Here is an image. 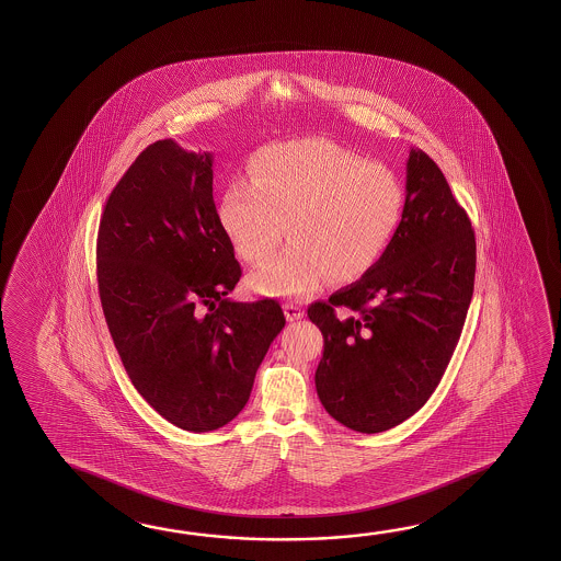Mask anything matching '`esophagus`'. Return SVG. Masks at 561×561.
<instances>
[{"mask_svg":"<svg viewBox=\"0 0 561 561\" xmlns=\"http://www.w3.org/2000/svg\"><path fill=\"white\" fill-rule=\"evenodd\" d=\"M283 309H285L286 321H298V319L305 317V309L300 305H295V302H286Z\"/></svg>","mask_w":561,"mask_h":561,"instance_id":"34e87169","label":"esophagus"}]
</instances>
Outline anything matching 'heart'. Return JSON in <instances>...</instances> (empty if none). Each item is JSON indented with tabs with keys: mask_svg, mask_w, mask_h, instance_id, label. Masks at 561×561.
I'll list each match as a JSON object with an SVG mask.
<instances>
[{
	"mask_svg": "<svg viewBox=\"0 0 561 561\" xmlns=\"http://www.w3.org/2000/svg\"><path fill=\"white\" fill-rule=\"evenodd\" d=\"M405 213L403 182L381 164L327 138L268 144L251 162V179L228 182L220 220L240 256L263 264L251 276L263 295L307 297L331 276L348 283L387 251Z\"/></svg>",
	"mask_w": 561,
	"mask_h": 561,
	"instance_id": "heart-1",
	"label": "heart"
}]
</instances>
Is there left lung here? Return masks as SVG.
Wrapping results in <instances>:
<instances>
[{
    "mask_svg": "<svg viewBox=\"0 0 561 561\" xmlns=\"http://www.w3.org/2000/svg\"><path fill=\"white\" fill-rule=\"evenodd\" d=\"M476 283V234L439 167L407 160L405 213L381 259L357 283L309 307L324 339L314 373L331 417L381 433L427 403L442 381Z\"/></svg>",
    "mask_w": 561,
    "mask_h": 561,
    "instance_id": "1",
    "label": "left lung"
}]
</instances>
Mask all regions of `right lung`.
Masks as SVG:
<instances>
[{"label":"right lung","instance_id":"right-lung-1","mask_svg":"<svg viewBox=\"0 0 561 561\" xmlns=\"http://www.w3.org/2000/svg\"><path fill=\"white\" fill-rule=\"evenodd\" d=\"M213 154L150 144L107 198L98 290L124 369L180 430L225 427L251 397L285 314L273 298L230 300L234 247L216 213Z\"/></svg>","mask_w":561,"mask_h":561}]
</instances>
